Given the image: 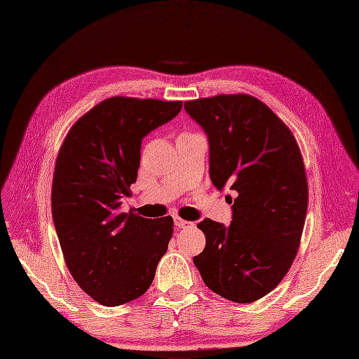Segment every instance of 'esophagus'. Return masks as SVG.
<instances>
[{
  "label": "esophagus",
  "mask_w": 359,
  "mask_h": 359,
  "mask_svg": "<svg viewBox=\"0 0 359 359\" xmlns=\"http://www.w3.org/2000/svg\"><path fill=\"white\" fill-rule=\"evenodd\" d=\"M175 226L178 227V229H189V227L193 226V223L187 222V220H182V219H180V217H175Z\"/></svg>",
  "instance_id": "obj_1"
}]
</instances>
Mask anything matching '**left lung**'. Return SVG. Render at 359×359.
I'll return each mask as SVG.
<instances>
[{"instance_id":"8db88e82","label":"left lung","mask_w":359,"mask_h":359,"mask_svg":"<svg viewBox=\"0 0 359 359\" xmlns=\"http://www.w3.org/2000/svg\"><path fill=\"white\" fill-rule=\"evenodd\" d=\"M210 140V177L236 198L229 226L205 219L203 252L193 257L203 283L233 302L277 287L297 257L309 205L301 149L290 128L259 99L220 94L184 103Z\"/></svg>"}]
</instances>
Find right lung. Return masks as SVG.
<instances>
[{"label":"right lung","instance_id":"right-lung-1","mask_svg":"<svg viewBox=\"0 0 359 359\" xmlns=\"http://www.w3.org/2000/svg\"><path fill=\"white\" fill-rule=\"evenodd\" d=\"M182 102L116 95L76 121L58 151L52 219L66 265L102 306L142 297L173 233L172 217L119 212L140 165L142 139L181 111Z\"/></svg>","mask_w":359,"mask_h":359}]
</instances>
